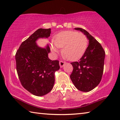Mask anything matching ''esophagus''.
<instances>
[{
  "label": "esophagus",
  "mask_w": 120,
  "mask_h": 120,
  "mask_svg": "<svg viewBox=\"0 0 120 120\" xmlns=\"http://www.w3.org/2000/svg\"><path fill=\"white\" fill-rule=\"evenodd\" d=\"M65 63L64 62H63V61H62V60H60V61L59 64H60V68H62V67H63V66H64V64H65Z\"/></svg>",
  "instance_id": "obj_1"
}]
</instances>
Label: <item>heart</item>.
<instances>
[{
    "instance_id": "heart-1",
    "label": "heart",
    "mask_w": 120,
    "mask_h": 120,
    "mask_svg": "<svg viewBox=\"0 0 120 120\" xmlns=\"http://www.w3.org/2000/svg\"><path fill=\"white\" fill-rule=\"evenodd\" d=\"M88 46V39L82 33L73 31H62L57 34L51 43L54 52H57L58 48H62V53L70 60L80 58L85 54Z\"/></svg>"
}]
</instances>
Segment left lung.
<instances>
[{"label":"left lung","mask_w":120,"mask_h":120,"mask_svg":"<svg viewBox=\"0 0 120 120\" xmlns=\"http://www.w3.org/2000/svg\"><path fill=\"white\" fill-rule=\"evenodd\" d=\"M75 29L86 35L89 45L80 60L71 63L73 71L70 77L78 90L88 92L96 87L102 79L105 51L101 45L87 31L80 28Z\"/></svg>","instance_id":"obj_1"}]
</instances>
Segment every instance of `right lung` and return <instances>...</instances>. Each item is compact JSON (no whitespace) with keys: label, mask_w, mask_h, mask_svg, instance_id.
Here are the masks:
<instances>
[{"label":"right lung","mask_w":120,"mask_h":120,"mask_svg":"<svg viewBox=\"0 0 120 120\" xmlns=\"http://www.w3.org/2000/svg\"><path fill=\"white\" fill-rule=\"evenodd\" d=\"M51 29H39L20 45L15 55L16 69L21 85L29 92L43 96L50 92L55 82L59 61L48 57L50 48L38 46L36 41L50 36Z\"/></svg>","instance_id":"add662e5"}]
</instances>
